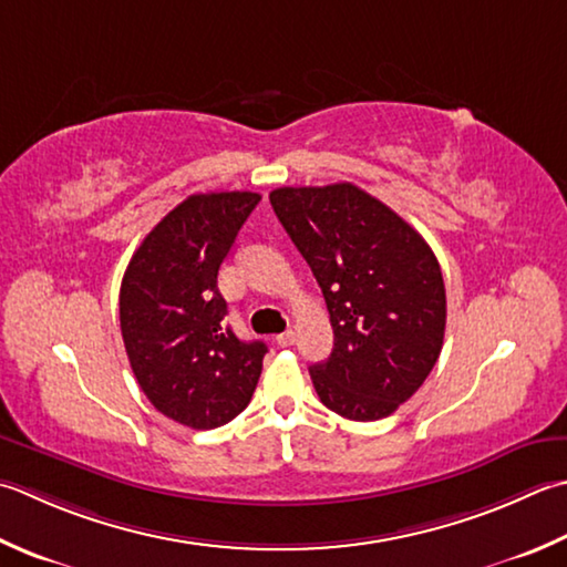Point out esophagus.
<instances>
[{
  "label": "esophagus",
  "mask_w": 567,
  "mask_h": 567,
  "mask_svg": "<svg viewBox=\"0 0 567 567\" xmlns=\"http://www.w3.org/2000/svg\"><path fill=\"white\" fill-rule=\"evenodd\" d=\"M275 341H277V347H292V343L297 341V334H295L292 329H287V331H282V334L277 337Z\"/></svg>",
  "instance_id": "obj_1"
}]
</instances>
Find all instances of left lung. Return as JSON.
I'll return each instance as SVG.
<instances>
[{
	"label": "left lung",
	"instance_id": "8db88e82",
	"mask_svg": "<svg viewBox=\"0 0 567 567\" xmlns=\"http://www.w3.org/2000/svg\"><path fill=\"white\" fill-rule=\"evenodd\" d=\"M275 216L312 268L334 329L309 369L319 401L341 417L381 420L413 395L445 339L447 297L425 238L349 182L282 186Z\"/></svg>",
	"mask_w": 567,
	"mask_h": 567
}]
</instances>
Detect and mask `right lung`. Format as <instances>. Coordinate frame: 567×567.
I'll return each mask as SVG.
<instances>
[{"mask_svg":"<svg viewBox=\"0 0 567 567\" xmlns=\"http://www.w3.org/2000/svg\"><path fill=\"white\" fill-rule=\"evenodd\" d=\"M260 194H194L154 226L122 277L120 329L132 373L162 415L214 430L246 410L268 347L226 324L218 268Z\"/></svg>","mask_w":567,"mask_h":567,"instance_id":"right-lung-1","label":"right lung"}]
</instances>
